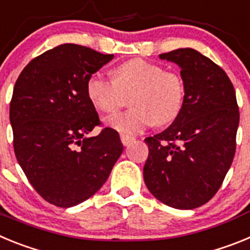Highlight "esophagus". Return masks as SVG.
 Returning a JSON list of instances; mask_svg holds the SVG:
<instances>
[{
    "mask_svg": "<svg viewBox=\"0 0 250 250\" xmlns=\"http://www.w3.org/2000/svg\"><path fill=\"white\" fill-rule=\"evenodd\" d=\"M120 139L124 146H127V145H130L132 141L135 140V138H132V136H129V135H124V134H121Z\"/></svg>",
    "mask_w": 250,
    "mask_h": 250,
    "instance_id": "esophagus-1",
    "label": "esophagus"
}]
</instances>
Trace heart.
Wrapping results in <instances>:
<instances>
[{
    "label": "heart",
    "mask_w": 250,
    "mask_h": 250,
    "mask_svg": "<svg viewBox=\"0 0 250 250\" xmlns=\"http://www.w3.org/2000/svg\"><path fill=\"white\" fill-rule=\"evenodd\" d=\"M86 94L94 107L104 114H112L132 95V109L106 119V126L124 135H135L155 123H173L182 112L185 86L182 76L165 71L158 63L132 59L114 70V79L95 72L86 83Z\"/></svg>",
    "instance_id": "1"
}]
</instances>
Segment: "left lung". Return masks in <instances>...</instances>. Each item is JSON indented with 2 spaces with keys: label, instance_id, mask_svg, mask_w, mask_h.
Masks as SVG:
<instances>
[{
  "label": "left lung",
  "instance_id": "left-lung-1",
  "mask_svg": "<svg viewBox=\"0 0 250 250\" xmlns=\"http://www.w3.org/2000/svg\"><path fill=\"white\" fill-rule=\"evenodd\" d=\"M159 57L180 67L185 99L173 124L145 139L144 180L165 205L194 209L215 195L233 163L239 125L235 90L224 70L194 48Z\"/></svg>",
  "mask_w": 250,
  "mask_h": 250
}]
</instances>
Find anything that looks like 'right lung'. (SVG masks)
<instances>
[{
  "mask_svg": "<svg viewBox=\"0 0 250 250\" xmlns=\"http://www.w3.org/2000/svg\"><path fill=\"white\" fill-rule=\"evenodd\" d=\"M114 55L63 43L35 57L13 87V149L28 182L46 202L71 208L107 180L124 146L118 131L100 124L86 83Z\"/></svg>",
  "mask_w": 250,
  "mask_h": 250,
  "instance_id": "obj_1",
  "label": "right lung"
}]
</instances>
